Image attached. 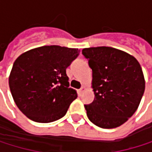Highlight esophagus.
I'll return each mask as SVG.
<instances>
[{"instance_id": "1", "label": "esophagus", "mask_w": 152, "mask_h": 152, "mask_svg": "<svg viewBox=\"0 0 152 152\" xmlns=\"http://www.w3.org/2000/svg\"><path fill=\"white\" fill-rule=\"evenodd\" d=\"M85 90H86V86H82V87L79 89V92H80V93H82V92H83V91H85Z\"/></svg>"}]
</instances>
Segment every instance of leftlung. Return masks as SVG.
Instances as JSON below:
<instances>
[{
	"label": "left lung",
	"instance_id": "8db88e82",
	"mask_svg": "<svg viewBox=\"0 0 152 152\" xmlns=\"http://www.w3.org/2000/svg\"><path fill=\"white\" fill-rule=\"evenodd\" d=\"M92 69L94 101L85 105L89 120L102 129L121 126L135 113L145 90L138 60L113 47L84 48Z\"/></svg>",
	"mask_w": 152,
	"mask_h": 152
}]
</instances>
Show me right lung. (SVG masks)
<instances>
[{"instance_id":"add662e5","label":"right lung","mask_w":152,"mask_h":152,"mask_svg":"<svg viewBox=\"0 0 152 152\" xmlns=\"http://www.w3.org/2000/svg\"><path fill=\"white\" fill-rule=\"evenodd\" d=\"M78 55L77 48L45 45L17 57L9 86L16 106L28 118L48 123L66 115L77 97L66 70Z\"/></svg>"}]
</instances>
